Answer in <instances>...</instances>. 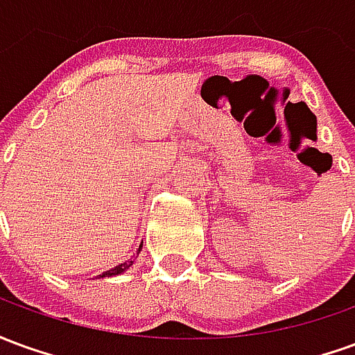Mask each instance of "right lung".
Instances as JSON below:
<instances>
[{
  "label": "right lung",
  "mask_w": 355,
  "mask_h": 355,
  "mask_svg": "<svg viewBox=\"0 0 355 355\" xmlns=\"http://www.w3.org/2000/svg\"><path fill=\"white\" fill-rule=\"evenodd\" d=\"M140 249H142V245H140ZM140 249H139V251H137V257H139ZM132 262H135V261H127V262H123V264H119V266L112 268V270H108V272H102L101 277H112V275H119V274H123L125 270H129V268L132 266Z\"/></svg>",
  "instance_id": "add662e5"
}]
</instances>
